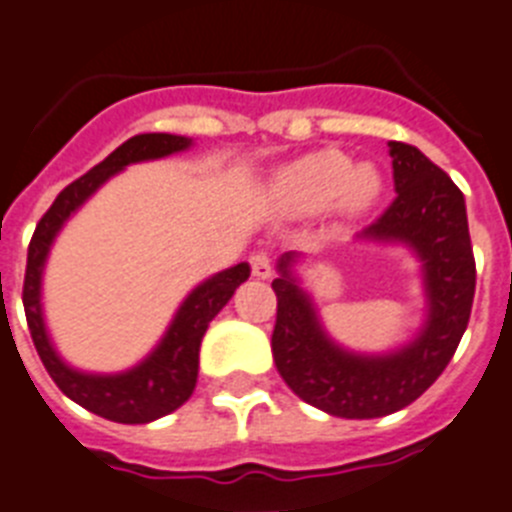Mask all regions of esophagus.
<instances>
[{
    "instance_id": "1",
    "label": "esophagus",
    "mask_w": 512,
    "mask_h": 512,
    "mask_svg": "<svg viewBox=\"0 0 512 512\" xmlns=\"http://www.w3.org/2000/svg\"><path fill=\"white\" fill-rule=\"evenodd\" d=\"M248 264H251V275L253 277H259V280H267V277H272V256H269L267 251L251 253Z\"/></svg>"
}]
</instances>
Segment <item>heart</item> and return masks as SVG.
<instances>
[{
	"mask_svg": "<svg viewBox=\"0 0 512 512\" xmlns=\"http://www.w3.org/2000/svg\"><path fill=\"white\" fill-rule=\"evenodd\" d=\"M380 177L372 166H351L338 150H320L290 163L275 177L272 198L293 214H314L338 200L346 211H362L378 198Z\"/></svg>",
	"mask_w": 512,
	"mask_h": 512,
	"instance_id": "obj_1",
	"label": "heart"
}]
</instances>
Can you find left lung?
Segmentation results:
<instances>
[{"instance_id":"8db88e82","label":"left lung","mask_w":512,"mask_h":512,"mask_svg":"<svg viewBox=\"0 0 512 512\" xmlns=\"http://www.w3.org/2000/svg\"><path fill=\"white\" fill-rule=\"evenodd\" d=\"M388 147L396 198L362 237L402 240L423 259L431 314L418 341L391 357L349 354L322 333L312 301L290 277V256H282V275L272 282L277 372L298 399L335 418H383L428 391L455 357L476 293V259L460 187L418 147L404 142Z\"/></svg>"}]
</instances>
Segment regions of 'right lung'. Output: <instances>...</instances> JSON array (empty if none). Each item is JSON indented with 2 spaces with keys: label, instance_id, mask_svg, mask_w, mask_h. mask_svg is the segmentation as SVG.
Returning <instances> with one entry per match:
<instances>
[{
  "label": "right lung",
  "instance_id": "obj_1",
  "mask_svg": "<svg viewBox=\"0 0 512 512\" xmlns=\"http://www.w3.org/2000/svg\"><path fill=\"white\" fill-rule=\"evenodd\" d=\"M185 147H190V140L177 137V134H137L132 140H126L105 161L97 163L92 171H87L84 177L71 182L57 195L47 214L39 219L34 237L28 243L23 309H26L28 330H31L36 351H39V359L47 367L49 378L55 380L57 388L68 399L81 404L84 410L100 415V418L113 420V423H150V420L169 415L190 399L192 391H195V380H198V351L208 322L222 312V306L230 301L237 285L248 280L251 269H248V264H237V267L224 269V272L192 290L185 304L179 306L177 317L171 322L161 346L140 367L121 372V375H84V372H76L63 365V359L55 354L47 338V330H44L42 304H39L44 259H47L49 245H52L65 219L105 179L113 177L116 171H121L129 163L163 158V155L179 153Z\"/></svg>",
  "mask_w": 512,
  "mask_h": 512
}]
</instances>
